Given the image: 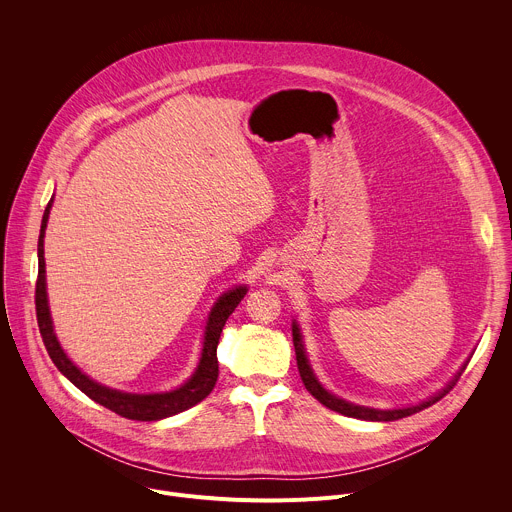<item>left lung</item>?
Returning a JSON list of instances; mask_svg holds the SVG:
<instances>
[{
	"label": "left lung",
	"instance_id": "8db88e82",
	"mask_svg": "<svg viewBox=\"0 0 512 512\" xmlns=\"http://www.w3.org/2000/svg\"><path fill=\"white\" fill-rule=\"evenodd\" d=\"M291 334H294V348H296V360H298V371H300V377L306 385V389L328 409L336 411V413H342L346 417H356V419H364V421H395V419H403L407 415H413L433 403L440 401L446 393H450V389H454V385L458 383L460 375L464 373L468 360L462 364V369L454 375V379L442 389L437 391L433 397L417 403V405H409V407H401V409H375V407H364V405H356V403H350V401H344L336 395H332L328 389H324V385L318 381L312 364L308 360V354H306V346H304V338H302V330H300V324L294 320L291 322Z\"/></svg>",
	"mask_w": 512,
	"mask_h": 512
}]
</instances>
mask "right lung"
<instances>
[{"label":"right lung","instance_id":"1","mask_svg":"<svg viewBox=\"0 0 512 512\" xmlns=\"http://www.w3.org/2000/svg\"><path fill=\"white\" fill-rule=\"evenodd\" d=\"M52 208V198L44 210L42 227L38 237V281H36V316H38V328L44 340V346L56 364V369L72 383L77 389H81L87 397H91L95 403L115 411L121 417L135 419V421H160L166 417H172L176 413H182L190 409L192 405L200 403L216 385L218 379V360H216V346L218 338L223 334V328L229 320V316L235 312L239 302L247 296V285H237L218 298L208 314L206 326H204V338H202V352L198 358V364L190 379L164 393H125L119 389L105 387L91 377H87L75 362H72L66 352L62 350L50 308H48V294H46V261H44V235L48 216Z\"/></svg>","mask_w":512,"mask_h":512}]
</instances>
